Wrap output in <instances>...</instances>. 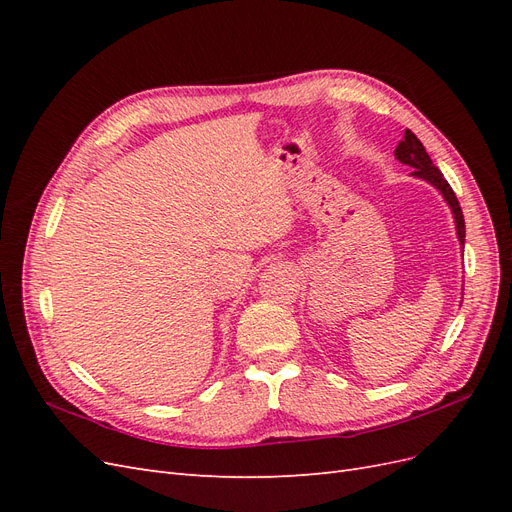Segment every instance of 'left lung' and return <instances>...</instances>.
I'll use <instances>...</instances> for the list:
<instances>
[{
    "label": "left lung",
    "instance_id": "obj_1",
    "mask_svg": "<svg viewBox=\"0 0 512 512\" xmlns=\"http://www.w3.org/2000/svg\"><path fill=\"white\" fill-rule=\"evenodd\" d=\"M395 156H397V160L401 164L412 166L416 177L427 179L431 185H436V188L442 192V196L446 198V203L451 205V209H453L455 224H457V235H459V241L463 245V241H466V222H463V213H461V207H459V200H457L451 185H448V181L444 179V175L438 170V166L431 162V158L427 156L423 143L418 141L416 134L412 130H406L404 141H401L397 145V149H395Z\"/></svg>",
    "mask_w": 512,
    "mask_h": 512
}]
</instances>
